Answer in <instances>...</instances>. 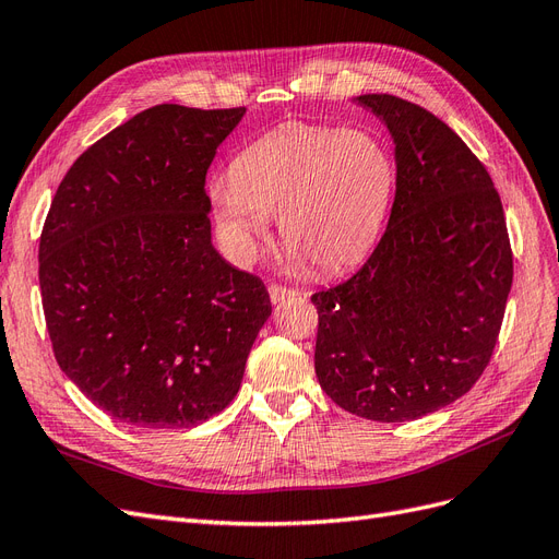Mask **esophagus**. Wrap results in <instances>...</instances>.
<instances>
[{
	"label": "esophagus",
	"instance_id": "esophagus-1",
	"mask_svg": "<svg viewBox=\"0 0 559 559\" xmlns=\"http://www.w3.org/2000/svg\"><path fill=\"white\" fill-rule=\"evenodd\" d=\"M267 294H270V300H273V302H282L284 298L296 296L294 289H286V286H282V284H270Z\"/></svg>",
	"mask_w": 559,
	"mask_h": 559
}]
</instances>
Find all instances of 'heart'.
Returning <instances> with one entry per match:
<instances>
[{
    "instance_id": "heart-1",
    "label": "heart",
    "mask_w": 559,
    "mask_h": 559,
    "mask_svg": "<svg viewBox=\"0 0 559 559\" xmlns=\"http://www.w3.org/2000/svg\"><path fill=\"white\" fill-rule=\"evenodd\" d=\"M394 189L396 163L373 132L286 123L251 142L210 195L242 263L275 216L296 265L337 273L376 245Z\"/></svg>"
}]
</instances>
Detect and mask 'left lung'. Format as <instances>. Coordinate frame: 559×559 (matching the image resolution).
I'll return each mask as SVG.
<instances>
[{
  "mask_svg": "<svg viewBox=\"0 0 559 559\" xmlns=\"http://www.w3.org/2000/svg\"><path fill=\"white\" fill-rule=\"evenodd\" d=\"M394 140L386 230L343 284L317 292L314 370L343 411L408 421L464 396L487 368L513 284L492 177L452 128L396 95H359Z\"/></svg>",
  "mask_w": 559,
  "mask_h": 559,
  "instance_id": "left-lung-1",
  "label": "left lung"
}]
</instances>
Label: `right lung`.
Returning a JSON list of instances; mask_svg holds the SVG:
<instances>
[{"instance_id":"add662e5","label":"right lung","mask_w":559,"mask_h":559,"mask_svg":"<svg viewBox=\"0 0 559 559\" xmlns=\"http://www.w3.org/2000/svg\"><path fill=\"white\" fill-rule=\"evenodd\" d=\"M242 116L144 109L83 151L50 202L39 286L56 361L126 425L222 413L273 312L263 282L212 247L205 177Z\"/></svg>"}]
</instances>
